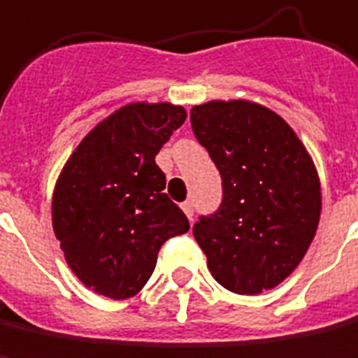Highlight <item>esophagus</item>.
I'll return each mask as SVG.
<instances>
[{"label":"esophagus","mask_w":358,"mask_h":358,"mask_svg":"<svg viewBox=\"0 0 358 358\" xmlns=\"http://www.w3.org/2000/svg\"><path fill=\"white\" fill-rule=\"evenodd\" d=\"M181 208H183V212L187 214V218H189V220H193V214H194L193 203H191V201H185V203L181 204Z\"/></svg>","instance_id":"1"}]
</instances>
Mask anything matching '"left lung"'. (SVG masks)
Listing matches in <instances>:
<instances>
[{
  "mask_svg": "<svg viewBox=\"0 0 358 358\" xmlns=\"http://www.w3.org/2000/svg\"><path fill=\"white\" fill-rule=\"evenodd\" d=\"M191 127L222 177L218 210L193 226L212 277L236 294L275 288L317 230L322 191L312 157L277 113L251 101L196 105Z\"/></svg>",
  "mask_w": 358,
  "mask_h": 358,
  "instance_id": "left-lung-1",
  "label": "left lung"
}]
</instances>
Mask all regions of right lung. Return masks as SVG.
Instances as JSON below:
<instances>
[{
    "instance_id": "1",
    "label": "right lung",
    "mask_w": 358,
    "mask_h": 358,
    "mask_svg": "<svg viewBox=\"0 0 358 358\" xmlns=\"http://www.w3.org/2000/svg\"><path fill=\"white\" fill-rule=\"evenodd\" d=\"M185 118L171 103H130L93 128L62 169L52 196L54 234L76 277L97 294L134 296L165 241L189 231L155 165Z\"/></svg>"
}]
</instances>
